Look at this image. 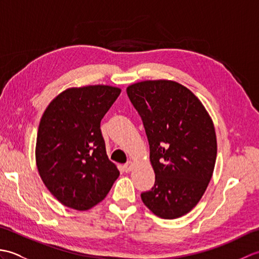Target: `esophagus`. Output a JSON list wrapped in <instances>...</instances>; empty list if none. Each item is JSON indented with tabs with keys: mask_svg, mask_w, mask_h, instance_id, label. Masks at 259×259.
<instances>
[{
	"mask_svg": "<svg viewBox=\"0 0 259 259\" xmlns=\"http://www.w3.org/2000/svg\"><path fill=\"white\" fill-rule=\"evenodd\" d=\"M133 167H134V163H133V161H128V162L123 164V169H124V171H125V172H129L130 170L133 169Z\"/></svg>",
	"mask_w": 259,
	"mask_h": 259,
	"instance_id": "obj_1",
	"label": "esophagus"
}]
</instances>
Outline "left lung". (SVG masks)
<instances>
[{"instance_id": "left-lung-1", "label": "left lung", "mask_w": 259, "mask_h": 259, "mask_svg": "<svg viewBox=\"0 0 259 259\" xmlns=\"http://www.w3.org/2000/svg\"><path fill=\"white\" fill-rule=\"evenodd\" d=\"M126 93L144 123L155 186L141 199L158 217L194 208L208 187L217 156L213 123L194 93L178 82L142 81Z\"/></svg>"}]
</instances>
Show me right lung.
I'll list each match as a JSON object with an SVG mask.
<instances>
[{"mask_svg":"<svg viewBox=\"0 0 259 259\" xmlns=\"http://www.w3.org/2000/svg\"><path fill=\"white\" fill-rule=\"evenodd\" d=\"M120 92L110 85L71 88L54 98L43 113L36 166L62 205L88 210L106 198L119 177L107 156L100 122Z\"/></svg>","mask_w":259,"mask_h":259,"instance_id":"1","label":"right lung"}]
</instances>
